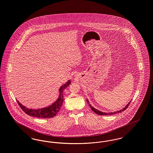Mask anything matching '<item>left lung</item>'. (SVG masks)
I'll return each mask as SVG.
<instances>
[{
	"mask_svg": "<svg viewBox=\"0 0 153 153\" xmlns=\"http://www.w3.org/2000/svg\"><path fill=\"white\" fill-rule=\"evenodd\" d=\"M87 102L88 105H89L90 108H91V109H92V110L95 113H96V114H98V115H114V114H116L117 113H119V112H123V111H124L125 109H127V107H128V106L129 105L130 103L131 102V100L130 102H129L127 105H126V106L124 108H123V109H120V110H119V111H117L114 112H108V113H107V112H102V111H99L98 109L95 108L93 106H92V105H91V104L89 103V100H88L87 99Z\"/></svg>",
	"mask_w": 153,
	"mask_h": 153,
	"instance_id": "1",
	"label": "left lung"
}]
</instances>
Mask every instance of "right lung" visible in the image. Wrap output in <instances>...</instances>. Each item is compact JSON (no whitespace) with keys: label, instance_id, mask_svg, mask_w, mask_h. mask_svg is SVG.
<instances>
[{"label":"right lung","instance_id":"right-lung-1","mask_svg":"<svg viewBox=\"0 0 153 153\" xmlns=\"http://www.w3.org/2000/svg\"><path fill=\"white\" fill-rule=\"evenodd\" d=\"M71 80H68L65 84L62 85L59 89V96L58 99L51 105L44 107L41 109H31L28 108L23 105L18 100L17 102L22 110L28 115L31 117H36L39 118H51L55 117L61 109L64 101L63 92L64 89L71 84Z\"/></svg>","mask_w":153,"mask_h":153}]
</instances>
